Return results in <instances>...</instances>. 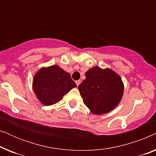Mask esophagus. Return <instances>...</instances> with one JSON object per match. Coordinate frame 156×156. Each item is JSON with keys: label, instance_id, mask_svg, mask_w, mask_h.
<instances>
[{"label": "esophagus", "instance_id": "1", "mask_svg": "<svg viewBox=\"0 0 156 156\" xmlns=\"http://www.w3.org/2000/svg\"><path fill=\"white\" fill-rule=\"evenodd\" d=\"M75 82H76V85H77V86H79V84H80V82H81V80H76Z\"/></svg>", "mask_w": 156, "mask_h": 156}]
</instances>
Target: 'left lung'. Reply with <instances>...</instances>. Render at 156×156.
<instances>
[{
    "mask_svg": "<svg viewBox=\"0 0 156 156\" xmlns=\"http://www.w3.org/2000/svg\"><path fill=\"white\" fill-rule=\"evenodd\" d=\"M86 79L78 86L85 105L94 114H104L118 105L122 98L123 84L120 76L109 69L91 68Z\"/></svg>",
    "mask_w": 156,
    "mask_h": 156,
    "instance_id": "left-lung-1",
    "label": "left lung"
}]
</instances>
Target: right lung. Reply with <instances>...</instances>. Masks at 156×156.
<instances>
[{"instance_id": "add662e5", "label": "right lung", "mask_w": 156, "mask_h": 156, "mask_svg": "<svg viewBox=\"0 0 156 156\" xmlns=\"http://www.w3.org/2000/svg\"><path fill=\"white\" fill-rule=\"evenodd\" d=\"M74 87L76 84L70 74L57 65L42 68L34 76L33 90L46 106L57 103Z\"/></svg>"}]
</instances>
